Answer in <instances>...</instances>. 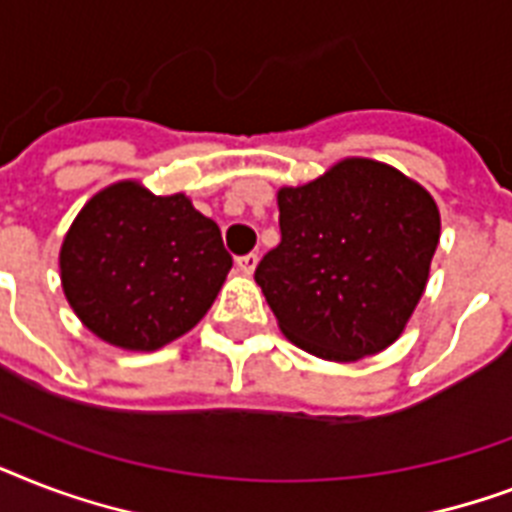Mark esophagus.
<instances>
[{
  "mask_svg": "<svg viewBox=\"0 0 512 512\" xmlns=\"http://www.w3.org/2000/svg\"><path fill=\"white\" fill-rule=\"evenodd\" d=\"M236 268H239L244 276H252V273H255V268H257V255L239 257V260H236Z\"/></svg>",
  "mask_w": 512,
  "mask_h": 512,
  "instance_id": "1",
  "label": "esophagus"
}]
</instances>
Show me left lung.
Listing matches in <instances>:
<instances>
[{"label":"left lung","instance_id":"left-lung-1","mask_svg":"<svg viewBox=\"0 0 512 512\" xmlns=\"http://www.w3.org/2000/svg\"><path fill=\"white\" fill-rule=\"evenodd\" d=\"M281 244L255 281L297 348L350 364L401 337L441 239L428 188L396 167L348 156L305 185H281Z\"/></svg>","mask_w":512,"mask_h":512}]
</instances>
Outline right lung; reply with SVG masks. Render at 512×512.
<instances>
[{
	"mask_svg": "<svg viewBox=\"0 0 512 512\" xmlns=\"http://www.w3.org/2000/svg\"><path fill=\"white\" fill-rule=\"evenodd\" d=\"M60 284L84 327L122 350L191 332L231 271L215 220L185 193L119 180L92 196L60 244Z\"/></svg>",
	"mask_w": 512,
	"mask_h": 512,
	"instance_id": "right-lung-1",
	"label": "right lung"
}]
</instances>
